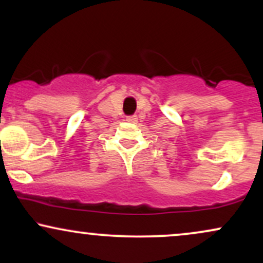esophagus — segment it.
<instances>
[{
	"label": "esophagus",
	"instance_id": "esophagus-1",
	"mask_svg": "<svg viewBox=\"0 0 263 263\" xmlns=\"http://www.w3.org/2000/svg\"><path fill=\"white\" fill-rule=\"evenodd\" d=\"M126 121L131 122V123H136L137 122V116H135V115L134 116H127L126 117Z\"/></svg>",
	"mask_w": 263,
	"mask_h": 263
}]
</instances>
